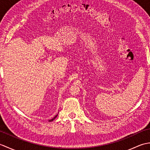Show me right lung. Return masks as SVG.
<instances>
[{"instance_id":"add662e5","label":"right lung","mask_w":150,"mask_h":150,"mask_svg":"<svg viewBox=\"0 0 150 150\" xmlns=\"http://www.w3.org/2000/svg\"><path fill=\"white\" fill-rule=\"evenodd\" d=\"M57 115H55V117H54L53 118V119H51V120H49V122H50H50H51V121H53V120L54 119H55V118H56V117H57Z\"/></svg>"}]
</instances>
